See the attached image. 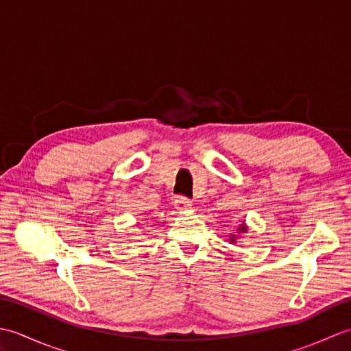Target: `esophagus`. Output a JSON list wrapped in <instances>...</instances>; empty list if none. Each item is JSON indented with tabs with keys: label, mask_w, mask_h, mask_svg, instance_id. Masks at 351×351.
<instances>
[{
	"label": "esophagus",
	"mask_w": 351,
	"mask_h": 351,
	"mask_svg": "<svg viewBox=\"0 0 351 351\" xmlns=\"http://www.w3.org/2000/svg\"><path fill=\"white\" fill-rule=\"evenodd\" d=\"M175 206L178 208V210H189V208L191 206V202H190V199L189 197H185V196H176V199H175Z\"/></svg>",
	"instance_id": "1"
}]
</instances>
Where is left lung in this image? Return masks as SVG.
Wrapping results in <instances>:
<instances>
[{"label":"left lung","mask_w":351,"mask_h":351,"mask_svg":"<svg viewBox=\"0 0 351 351\" xmlns=\"http://www.w3.org/2000/svg\"><path fill=\"white\" fill-rule=\"evenodd\" d=\"M238 232H245V226H244V225H241L240 228H238ZM230 240H232V241H234V237H232V238H230Z\"/></svg>","instance_id":"left-lung-1"}]
</instances>
